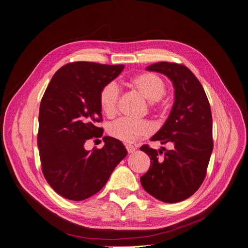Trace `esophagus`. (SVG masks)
I'll return each instance as SVG.
<instances>
[{
    "instance_id": "34e87169",
    "label": "esophagus",
    "mask_w": 248,
    "mask_h": 248,
    "mask_svg": "<svg viewBox=\"0 0 248 248\" xmlns=\"http://www.w3.org/2000/svg\"><path fill=\"white\" fill-rule=\"evenodd\" d=\"M125 148H126V150H127L128 153H131V152H133L134 150H136V147H134V146L131 145V144H126V145H125Z\"/></svg>"
}]
</instances>
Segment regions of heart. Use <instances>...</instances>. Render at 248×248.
I'll use <instances>...</instances> for the list:
<instances>
[{
  "mask_svg": "<svg viewBox=\"0 0 248 248\" xmlns=\"http://www.w3.org/2000/svg\"><path fill=\"white\" fill-rule=\"evenodd\" d=\"M131 85L142 97L152 102V108H155L154 102L160 100L166 92L164 80L151 72H144L134 76L131 80ZM99 102L102 110L108 117H112L116 114L120 102V88L116 82H108L102 88ZM108 132L111 138L130 143L150 136L152 126L147 121L121 118L108 124Z\"/></svg>",
  "mask_w": 248,
  "mask_h": 248,
  "instance_id": "b5f03b06",
  "label": "heart"
}]
</instances>
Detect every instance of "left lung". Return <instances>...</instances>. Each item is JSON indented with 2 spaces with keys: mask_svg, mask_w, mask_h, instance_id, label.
<instances>
[{
  "mask_svg": "<svg viewBox=\"0 0 248 248\" xmlns=\"http://www.w3.org/2000/svg\"><path fill=\"white\" fill-rule=\"evenodd\" d=\"M149 71L166 75L175 88V102L170 115L151 138L173 148L157 151L144 144L140 150L150 158L148 171L140 177L143 189L157 200L178 202L191 197L204 182L214 147L213 119L204 88L183 64L158 62ZM163 149V148H162Z\"/></svg>",
  "mask_w": 248,
  "mask_h": 248,
  "instance_id": "obj_1",
  "label": "left lung"
}]
</instances>
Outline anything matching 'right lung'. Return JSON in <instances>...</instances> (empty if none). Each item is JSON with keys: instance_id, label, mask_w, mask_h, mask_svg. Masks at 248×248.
Instances as JSON below:
<instances>
[{"instance_id": "add662e5", "label": "right lung", "mask_w": 248, "mask_h": 248, "mask_svg": "<svg viewBox=\"0 0 248 248\" xmlns=\"http://www.w3.org/2000/svg\"><path fill=\"white\" fill-rule=\"evenodd\" d=\"M124 65L76 61L53 75L40 102L37 146L41 170L60 196L82 201L98 193L127 151L121 140L104 137L105 145L88 151L87 140L103 136L99 95Z\"/></svg>"}]
</instances>
